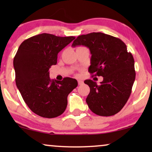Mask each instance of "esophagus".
I'll use <instances>...</instances> for the list:
<instances>
[{
	"mask_svg": "<svg viewBox=\"0 0 152 152\" xmlns=\"http://www.w3.org/2000/svg\"><path fill=\"white\" fill-rule=\"evenodd\" d=\"M83 84H84V82L82 80H78V84L79 85H82Z\"/></svg>",
	"mask_w": 152,
	"mask_h": 152,
	"instance_id": "obj_1",
	"label": "esophagus"
}]
</instances>
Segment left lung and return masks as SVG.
Segmentation results:
<instances>
[{
	"instance_id": "obj_1",
	"label": "left lung",
	"mask_w": 152,
	"mask_h": 152,
	"mask_svg": "<svg viewBox=\"0 0 152 152\" xmlns=\"http://www.w3.org/2000/svg\"><path fill=\"white\" fill-rule=\"evenodd\" d=\"M77 45L90 50L88 72L103 77L99 85L91 80L84 81L90 87L86 99L89 109L100 116L115 115L127 102L136 78L132 54L120 39L102 32L78 36L72 44Z\"/></svg>"
}]
</instances>
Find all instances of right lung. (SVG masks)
Here are the masks:
<instances>
[{"label":"right lung","instance_id":"add662e5","mask_svg":"<svg viewBox=\"0 0 152 152\" xmlns=\"http://www.w3.org/2000/svg\"><path fill=\"white\" fill-rule=\"evenodd\" d=\"M75 39L47 33L36 35L20 45L14 58L16 86L31 111L41 117L61 115L68 94L77 86L75 79L52 80L49 72L51 66L57 64L58 53Z\"/></svg>","mask_w":152,"mask_h":152}]
</instances>
